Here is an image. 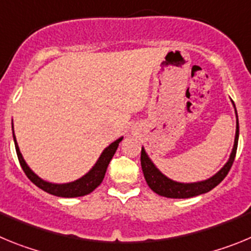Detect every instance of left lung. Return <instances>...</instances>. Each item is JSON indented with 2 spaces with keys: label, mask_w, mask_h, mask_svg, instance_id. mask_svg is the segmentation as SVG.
Masks as SVG:
<instances>
[{
  "label": "left lung",
  "mask_w": 251,
  "mask_h": 251,
  "mask_svg": "<svg viewBox=\"0 0 251 251\" xmlns=\"http://www.w3.org/2000/svg\"><path fill=\"white\" fill-rule=\"evenodd\" d=\"M232 105L235 108V104L232 101ZM236 113V108H235ZM238 141H239V122H238V113H236V132H235L234 139V147H232L230 157L227 159L224 167L219 172L214 175L212 177L203 181H197V182H177L174 179L168 178L167 176L162 174L161 171L156 167L153 163L152 159L148 157L147 152L143 147L141 151V166L143 175H145L146 182L150 186L153 192H156L159 196L170 197V199H190V197L199 196V195L206 194V192L211 191L212 188L216 187L219 183L229 174L230 168L232 166V162L235 159L236 150H238Z\"/></svg>",
  "instance_id": "left-lung-1"
}]
</instances>
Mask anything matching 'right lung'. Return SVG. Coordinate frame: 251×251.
I'll list each match as a JSON object with an SVG mask.
<instances>
[{
  "mask_svg": "<svg viewBox=\"0 0 251 251\" xmlns=\"http://www.w3.org/2000/svg\"><path fill=\"white\" fill-rule=\"evenodd\" d=\"M12 136H13V142H15V148H16L17 157H19L20 165H21L22 170L26 174V176L28 177L31 182L35 183L39 188L44 190L45 192L50 195H54L57 197H80L85 196V195L90 194L98 187L99 185L103 181L104 176H105L106 168L109 165L110 159L114 156L115 151L118 148L119 143L122 142L123 137L118 138L117 141H114L113 143H110L105 150L101 152L100 157L98 158V161L95 162V165L93 166L89 170V172H86L83 177L75 179L73 182L68 183H52L48 182L45 179L40 178L34 171L31 170L27 166L26 161L22 157L21 152H20L19 145H17L16 137H15V133H13V122H12Z\"/></svg>",
  "mask_w": 251,
  "mask_h": 251,
  "instance_id": "add662e5",
  "label": "right lung"
}]
</instances>
